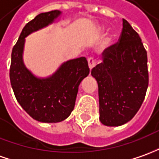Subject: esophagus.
<instances>
[{"mask_svg":"<svg viewBox=\"0 0 159 159\" xmlns=\"http://www.w3.org/2000/svg\"><path fill=\"white\" fill-rule=\"evenodd\" d=\"M88 63H89V70H92L94 67L96 66L95 60H94L92 57H89V58H88Z\"/></svg>","mask_w":159,"mask_h":159,"instance_id":"obj_1","label":"esophagus"}]
</instances>
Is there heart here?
Instances as JSON below:
<instances>
[{
    "mask_svg": "<svg viewBox=\"0 0 159 159\" xmlns=\"http://www.w3.org/2000/svg\"><path fill=\"white\" fill-rule=\"evenodd\" d=\"M110 42H111V39H110V38L107 39V43H110Z\"/></svg>",
    "mask_w": 159,
    "mask_h": 159,
    "instance_id": "b5f03b06",
    "label": "heart"
}]
</instances>
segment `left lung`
I'll list each match as a JSON object with an SVG mask.
<instances>
[{"label":"left lung","instance_id":"obj_1","mask_svg":"<svg viewBox=\"0 0 159 159\" xmlns=\"http://www.w3.org/2000/svg\"><path fill=\"white\" fill-rule=\"evenodd\" d=\"M102 56V62L91 70L98 84L99 119L107 126H120L133 118L145 98L147 52L139 34L123 19L118 42Z\"/></svg>","mask_w":159,"mask_h":159}]
</instances>
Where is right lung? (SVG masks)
I'll return each mask as SVG.
<instances>
[{
	"mask_svg": "<svg viewBox=\"0 0 159 159\" xmlns=\"http://www.w3.org/2000/svg\"><path fill=\"white\" fill-rule=\"evenodd\" d=\"M61 13L59 10L42 13L28 22L11 54L9 77L16 100L31 117L42 123H58L70 115L78 86L89 73L88 61L84 57L63 62L47 78L34 76L23 63L26 37L51 24Z\"/></svg>",
	"mask_w": 159,
	"mask_h": 159,
	"instance_id": "right-lung-1",
	"label": "right lung"
}]
</instances>
